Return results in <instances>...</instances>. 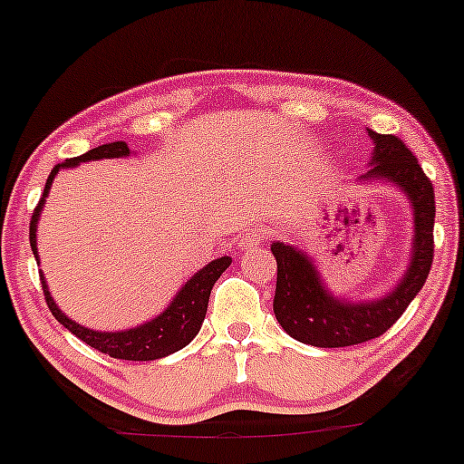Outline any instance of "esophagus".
<instances>
[{"label":"esophagus","mask_w":464,"mask_h":464,"mask_svg":"<svg viewBox=\"0 0 464 464\" xmlns=\"http://www.w3.org/2000/svg\"><path fill=\"white\" fill-rule=\"evenodd\" d=\"M261 239H264V228H259V227L248 228L244 236H239L237 250L239 253H250V250H255L256 246H259Z\"/></svg>","instance_id":"1"}]
</instances>
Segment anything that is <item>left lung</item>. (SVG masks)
I'll return each instance as SVG.
<instances>
[{
    "label": "left lung",
    "instance_id": "left-lung-1",
    "mask_svg": "<svg viewBox=\"0 0 464 464\" xmlns=\"http://www.w3.org/2000/svg\"><path fill=\"white\" fill-rule=\"evenodd\" d=\"M373 150L362 183L395 186L409 198L412 211V246L409 266L384 295L350 300L334 295L317 270L314 256L285 242H272L276 259L275 315L289 337L315 348H345L381 337L398 322L421 292L434 256V188L412 150L392 133L367 130Z\"/></svg>",
    "mask_w": 464,
    "mask_h": 464
}]
</instances>
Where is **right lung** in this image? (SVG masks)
<instances>
[{
	"label": "right lung",
	"instance_id": "add662e5",
	"mask_svg": "<svg viewBox=\"0 0 464 464\" xmlns=\"http://www.w3.org/2000/svg\"><path fill=\"white\" fill-rule=\"evenodd\" d=\"M130 155L131 150L127 147V142L119 140V142L102 144V147L86 150V153L80 155V158L64 160L63 164L53 166L52 175H49L47 183H44L43 197L38 200L30 222V246H32V253L36 256V264H41V259H38V246H36L38 218H41L44 200L49 197V189H52L55 175L64 169H75V166H80L82 161L130 158ZM228 266H231V256H218V259L209 261L208 266L200 267L197 275L188 278L186 285H181V289L175 294V298L170 300L169 306H166L158 317H153V320L144 322L136 328H127V331H114V333L94 331V328L82 326V324L71 320V317L63 314V309L55 304L43 272H41V283L44 289V300H47L49 311H52L55 320L63 324L66 331H71L75 337H80L82 342H86L91 348L122 361H155V359H164V356L186 348V345L197 337L200 326H203L205 314H208L211 287H214V283L220 278V275Z\"/></svg>",
	"mask_w": 464,
	"mask_h": 464
}]
</instances>
